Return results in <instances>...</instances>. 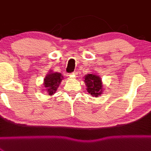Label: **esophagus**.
<instances>
[{
  "mask_svg": "<svg viewBox=\"0 0 151 151\" xmlns=\"http://www.w3.org/2000/svg\"><path fill=\"white\" fill-rule=\"evenodd\" d=\"M68 76H69V78H72V77L73 78H75V77L76 76V73L73 72V73L70 74V75H68Z\"/></svg>",
  "mask_w": 151,
  "mask_h": 151,
  "instance_id": "obj_1",
  "label": "esophagus"
}]
</instances>
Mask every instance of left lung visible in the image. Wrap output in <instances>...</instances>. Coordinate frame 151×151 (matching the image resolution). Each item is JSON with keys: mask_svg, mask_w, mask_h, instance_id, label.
Returning <instances> with one entry per match:
<instances>
[{"mask_svg": "<svg viewBox=\"0 0 151 151\" xmlns=\"http://www.w3.org/2000/svg\"><path fill=\"white\" fill-rule=\"evenodd\" d=\"M84 83L87 87V91L93 97H98L103 93V88L102 78L96 73L87 74L84 76Z\"/></svg>", "mask_w": 151, "mask_h": 151, "instance_id": "8db88e82", "label": "left lung"}]
</instances>
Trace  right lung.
I'll use <instances>...</instances> for the list:
<instances>
[{
    "label": "right lung",
    "instance_id": "1",
    "mask_svg": "<svg viewBox=\"0 0 151 151\" xmlns=\"http://www.w3.org/2000/svg\"><path fill=\"white\" fill-rule=\"evenodd\" d=\"M63 79V76L61 73L54 72L51 70V71H49V73L44 78L43 82V90L46 93V95L52 96L56 92Z\"/></svg>",
    "mask_w": 151,
    "mask_h": 151
}]
</instances>
